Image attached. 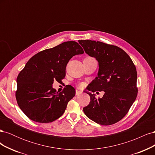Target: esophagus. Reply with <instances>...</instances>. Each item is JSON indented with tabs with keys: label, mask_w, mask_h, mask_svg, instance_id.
<instances>
[{
	"label": "esophagus",
	"mask_w": 155,
	"mask_h": 155,
	"mask_svg": "<svg viewBox=\"0 0 155 155\" xmlns=\"http://www.w3.org/2000/svg\"><path fill=\"white\" fill-rule=\"evenodd\" d=\"M81 93V91H78V90H76V96L79 95V94H80Z\"/></svg>",
	"instance_id": "1"
}]
</instances>
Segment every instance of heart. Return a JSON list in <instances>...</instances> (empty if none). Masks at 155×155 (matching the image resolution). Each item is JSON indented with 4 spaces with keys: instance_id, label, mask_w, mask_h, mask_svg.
I'll return each instance as SVG.
<instances>
[{
    "instance_id": "1",
    "label": "heart",
    "mask_w": 155,
    "mask_h": 155,
    "mask_svg": "<svg viewBox=\"0 0 155 155\" xmlns=\"http://www.w3.org/2000/svg\"><path fill=\"white\" fill-rule=\"evenodd\" d=\"M82 86H83V85H82V84H81V85H79V87H81Z\"/></svg>"
}]
</instances>
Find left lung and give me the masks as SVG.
<instances>
[{
  "label": "left lung",
  "instance_id": "1",
  "mask_svg": "<svg viewBox=\"0 0 155 155\" xmlns=\"http://www.w3.org/2000/svg\"><path fill=\"white\" fill-rule=\"evenodd\" d=\"M85 52L99 64L97 76L88 90L104 91L102 98L87 92L89 104L83 108L85 115L94 122L109 125L118 122L127 113L137 96V72L133 61L118 46L100 41L79 40Z\"/></svg>",
  "mask_w": 155,
  "mask_h": 155
}]
</instances>
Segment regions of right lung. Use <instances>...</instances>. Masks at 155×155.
Segmentation results:
<instances>
[{"mask_svg": "<svg viewBox=\"0 0 155 155\" xmlns=\"http://www.w3.org/2000/svg\"><path fill=\"white\" fill-rule=\"evenodd\" d=\"M83 53L76 42L67 41L30 59L18 75L15 92L18 105L28 118L36 122L50 123L63 115L76 90L70 87L58 93L52 88L54 81H61L69 60Z\"/></svg>", "mask_w": 155, "mask_h": 155, "instance_id": "obj_1", "label": "right lung"}]
</instances>
